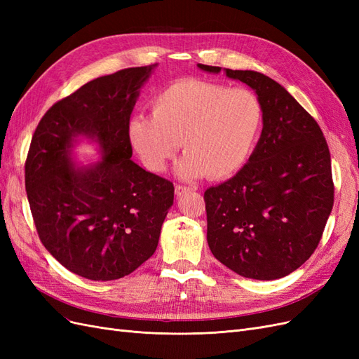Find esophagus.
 <instances>
[{
	"mask_svg": "<svg viewBox=\"0 0 359 359\" xmlns=\"http://www.w3.org/2000/svg\"><path fill=\"white\" fill-rule=\"evenodd\" d=\"M194 190H196V189L191 187V186H181V184H177V186H175V194H177V196H182L184 193L194 191Z\"/></svg>",
	"mask_w": 359,
	"mask_h": 359,
	"instance_id": "esophagus-1",
	"label": "esophagus"
}]
</instances>
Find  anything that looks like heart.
<instances>
[{"mask_svg":"<svg viewBox=\"0 0 359 359\" xmlns=\"http://www.w3.org/2000/svg\"><path fill=\"white\" fill-rule=\"evenodd\" d=\"M149 109L151 116L130 121V145L147 169L161 172L182 142L178 172L184 178L233 177L252 158L265 123L253 90L198 78L172 82Z\"/></svg>","mask_w":359,"mask_h":359,"instance_id":"1","label":"heart"}]
</instances>
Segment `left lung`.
Returning <instances> with one entry per match:
<instances>
[{
    "label": "left lung",
    "mask_w": 359,
    "mask_h": 359,
    "mask_svg": "<svg viewBox=\"0 0 359 359\" xmlns=\"http://www.w3.org/2000/svg\"><path fill=\"white\" fill-rule=\"evenodd\" d=\"M220 73L222 67L199 64ZM253 88L265 123L247 165L205 191L210 250L233 273L276 280L314 253L334 205L331 156L319 124L276 81L253 70L226 69Z\"/></svg>",
    "instance_id": "1"
}]
</instances>
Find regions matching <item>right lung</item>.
I'll return each mask as SVG.
<instances>
[{
  "label": "right lung",
  "mask_w": 359,
  "mask_h": 359,
  "mask_svg": "<svg viewBox=\"0 0 359 359\" xmlns=\"http://www.w3.org/2000/svg\"><path fill=\"white\" fill-rule=\"evenodd\" d=\"M157 64L102 76L53 104L31 139L25 189L40 241L72 273L95 281L133 273L154 255L173 203V184L130 158V115ZM78 135L104 148L74 170Z\"/></svg>",
  "instance_id": "obj_1"
}]
</instances>
